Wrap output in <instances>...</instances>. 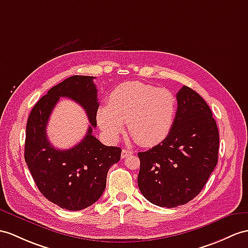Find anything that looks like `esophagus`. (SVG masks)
I'll return each instance as SVG.
<instances>
[{
	"label": "esophagus",
	"mask_w": 248,
	"mask_h": 248,
	"mask_svg": "<svg viewBox=\"0 0 248 248\" xmlns=\"http://www.w3.org/2000/svg\"><path fill=\"white\" fill-rule=\"evenodd\" d=\"M132 154H134V152H132V150L123 149V150H122V155H121V156H122V159H125V158H127V156L131 155Z\"/></svg>",
	"instance_id": "esophagus-1"
}]
</instances>
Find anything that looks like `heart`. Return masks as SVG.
Instances as JSON below:
<instances>
[{"mask_svg":"<svg viewBox=\"0 0 248 248\" xmlns=\"http://www.w3.org/2000/svg\"><path fill=\"white\" fill-rule=\"evenodd\" d=\"M176 112V98L164 88L141 82L121 84L112 90L108 106L96 111L103 134L116 141L127 123L129 135L142 146H153L170 134Z\"/></svg>","mask_w":248,"mask_h":248,"instance_id":"b5f03b06","label":"heart"}]
</instances>
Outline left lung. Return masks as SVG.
<instances>
[{
  "label": "left lung",
  "instance_id": "left-lung-1",
  "mask_svg": "<svg viewBox=\"0 0 248 248\" xmlns=\"http://www.w3.org/2000/svg\"><path fill=\"white\" fill-rule=\"evenodd\" d=\"M178 108L170 134L147 152L139 153V189L161 207L191 201L218 163L219 130L206 102L194 89L177 93Z\"/></svg>",
  "mask_w": 248,
  "mask_h": 248
}]
</instances>
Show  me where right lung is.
I'll return each mask as SVG.
<instances>
[{"label": "right lung", "instance_id": "obj_1", "mask_svg": "<svg viewBox=\"0 0 248 248\" xmlns=\"http://www.w3.org/2000/svg\"><path fill=\"white\" fill-rule=\"evenodd\" d=\"M93 77L72 76L48 90L30 112L25 139V161L41 194L53 204L68 210H81L100 199L106 187L110 166L121 158L120 147L106 146L93 136L99 108ZM61 96L80 104L91 126L76 147L61 151L47 140L46 126Z\"/></svg>", "mask_w": 248, "mask_h": 248}]
</instances>
